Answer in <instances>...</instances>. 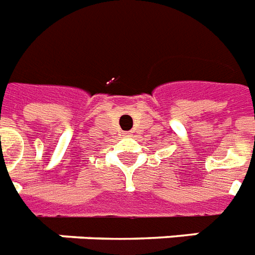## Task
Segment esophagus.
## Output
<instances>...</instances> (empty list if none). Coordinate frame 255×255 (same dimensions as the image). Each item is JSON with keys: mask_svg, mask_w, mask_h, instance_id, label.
I'll list each match as a JSON object with an SVG mask.
<instances>
[{"mask_svg": "<svg viewBox=\"0 0 255 255\" xmlns=\"http://www.w3.org/2000/svg\"><path fill=\"white\" fill-rule=\"evenodd\" d=\"M124 135H126V136H132V132H131V131H128V132H126Z\"/></svg>", "mask_w": 255, "mask_h": 255, "instance_id": "34e87169", "label": "esophagus"}]
</instances>
